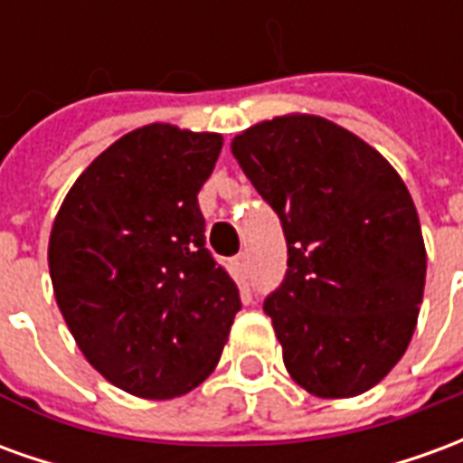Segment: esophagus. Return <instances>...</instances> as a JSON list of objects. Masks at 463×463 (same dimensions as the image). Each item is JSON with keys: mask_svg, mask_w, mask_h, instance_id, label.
I'll return each instance as SVG.
<instances>
[{"mask_svg": "<svg viewBox=\"0 0 463 463\" xmlns=\"http://www.w3.org/2000/svg\"><path fill=\"white\" fill-rule=\"evenodd\" d=\"M235 268H238L241 272L248 270V252H241V255L235 258Z\"/></svg>", "mask_w": 463, "mask_h": 463, "instance_id": "1", "label": "esophagus"}]
</instances>
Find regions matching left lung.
I'll return each mask as SVG.
<instances>
[{
  "mask_svg": "<svg viewBox=\"0 0 463 463\" xmlns=\"http://www.w3.org/2000/svg\"><path fill=\"white\" fill-rule=\"evenodd\" d=\"M278 213L288 270L262 310L290 377L322 399L357 397L414 335L427 250L407 185L372 146L320 116H278L232 141Z\"/></svg>",
  "mask_w": 463,
  "mask_h": 463,
  "instance_id": "8db88e82",
  "label": "left lung"
}]
</instances>
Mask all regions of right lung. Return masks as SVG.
<instances>
[{"label": "right lung", "instance_id": "add662e5", "mask_svg": "<svg viewBox=\"0 0 463 463\" xmlns=\"http://www.w3.org/2000/svg\"><path fill=\"white\" fill-rule=\"evenodd\" d=\"M221 148L218 133L168 123L126 133L79 175L52 228L59 310L91 367L136 397L198 387L242 307L198 205Z\"/></svg>", "mask_w": 463, "mask_h": 463}]
</instances>
